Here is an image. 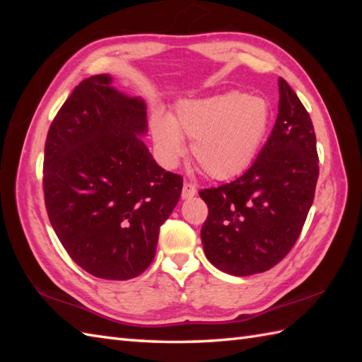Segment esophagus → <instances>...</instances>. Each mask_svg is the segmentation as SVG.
<instances>
[{
  "mask_svg": "<svg viewBox=\"0 0 362 362\" xmlns=\"http://www.w3.org/2000/svg\"><path fill=\"white\" fill-rule=\"evenodd\" d=\"M197 189H196V185H193L191 182H185L183 183V188H182V199H189L196 196Z\"/></svg>",
  "mask_w": 362,
  "mask_h": 362,
  "instance_id": "obj_1",
  "label": "esophagus"
}]
</instances>
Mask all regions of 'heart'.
<instances>
[{
  "instance_id": "b5f03b06",
  "label": "heart",
  "mask_w": 362,
  "mask_h": 362,
  "mask_svg": "<svg viewBox=\"0 0 362 362\" xmlns=\"http://www.w3.org/2000/svg\"><path fill=\"white\" fill-rule=\"evenodd\" d=\"M271 110L264 99L240 91L185 99L171 118L156 113L151 134L160 160L174 166L191 140V156L211 179L226 180L244 173L264 141Z\"/></svg>"
}]
</instances>
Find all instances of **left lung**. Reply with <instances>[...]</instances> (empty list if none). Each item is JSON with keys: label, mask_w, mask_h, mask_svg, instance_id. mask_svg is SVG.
<instances>
[{"label": "left lung", "mask_w": 362, "mask_h": 362, "mask_svg": "<svg viewBox=\"0 0 362 362\" xmlns=\"http://www.w3.org/2000/svg\"><path fill=\"white\" fill-rule=\"evenodd\" d=\"M279 90L275 126L252 166L233 182L199 191L209 206L204 252L230 275L279 264L294 247L314 201L319 157L313 122L283 78Z\"/></svg>", "instance_id": "obj_1"}]
</instances>
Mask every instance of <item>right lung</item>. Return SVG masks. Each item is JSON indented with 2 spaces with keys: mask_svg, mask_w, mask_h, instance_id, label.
Returning a JSON list of instances; mask_svg holds the SVG:
<instances>
[{
  "mask_svg": "<svg viewBox=\"0 0 362 362\" xmlns=\"http://www.w3.org/2000/svg\"><path fill=\"white\" fill-rule=\"evenodd\" d=\"M146 129L143 99L98 74L73 90L46 136L49 222L74 263L98 279L143 274L182 194V175L160 168L140 138Z\"/></svg>",
  "mask_w": 362,
  "mask_h": 362,
  "instance_id": "right-lung-1",
  "label": "right lung"
}]
</instances>
